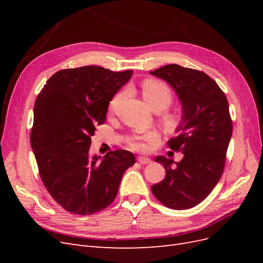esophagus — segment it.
<instances>
[{
	"instance_id": "esophagus-1",
	"label": "esophagus",
	"mask_w": 263,
	"mask_h": 263,
	"mask_svg": "<svg viewBox=\"0 0 263 263\" xmlns=\"http://www.w3.org/2000/svg\"><path fill=\"white\" fill-rule=\"evenodd\" d=\"M137 161H138L139 163H141V164H147V163H150V162H151V160H150L149 158L142 157V156L137 157Z\"/></svg>"
}]
</instances>
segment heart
<instances>
[{
    "label": "heart",
    "instance_id": "1",
    "mask_svg": "<svg viewBox=\"0 0 263 263\" xmlns=\"http://www.w3.org/2000/svg\"><path fill=\"white\" fill-rule=\"evenodd\" d=\"M142 97L148 103V105L153 109H164L168 107L173 100V92L171 87L165 82L159 80V79H146L141 84ZM124 97L123 92L117 93L109 102V109L114 112L117 108L119 102ZM164 124L168 127L179 126L182 121V114L179 110H168L163 115ZM158 135L155 132H148L141 135H135L128 139V146L137 151H146L149 144L156 141Z\"/></svg>",
    "mask_w": 263,
    "mask_h": 263
}]
</instances>
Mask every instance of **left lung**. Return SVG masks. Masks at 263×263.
Masks as SVG:
<instances>
[{
    "label": "left lung",
    "mask_w": 263,
    "mask_h": 263,
    "mask_svg": "<svg viewBox=\"0 0 263 263\" xmlns=\"http://www.w3.org/2000/svg\"><path fill=\"white\" fill-rule=\"evenodd\" d=\"M150 73L168 82L182 103L180 135L168 141V147L184 155L176 168H171L172 159H155L166 174L151 191L166 208L187 210L210 195L224 171L233 134L228 101L216 81L203 71L168 65Z\"/></svg>",
    "instance_id": "obj_1"
}]
</instances>
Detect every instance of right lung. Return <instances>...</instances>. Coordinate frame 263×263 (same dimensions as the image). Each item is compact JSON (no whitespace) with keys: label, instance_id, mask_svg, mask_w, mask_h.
I'll return each mask as SVG.
<instances>
[{"label":"right lung","instance_id":"obj_1","mask_svg":"<svg viewBox=\"0 0 263 263\" xmlns=\"http://www.w3.org/2000/svg\"><path fill=\"white\" fill-rule=\"evenodd\" d=\"M133 70L98 66L55 72L38 94L30 145L45 187L62 209L92 215L112 204L124 172L134 165L127 150L89 157L95 127L105 123L109 101Z\"/></svg>","mask_w":263,"mask_h":263}]
</instances>
